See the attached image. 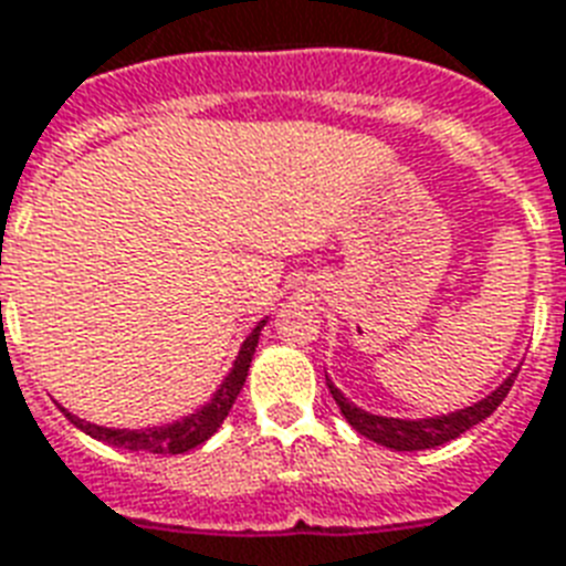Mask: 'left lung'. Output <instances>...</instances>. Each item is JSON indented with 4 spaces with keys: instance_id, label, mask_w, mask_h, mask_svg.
<instances>
[{
    "instance_id": "8db88e82",
    "label": "left lung",
    "mask_w": 566,
    "mask_h": 566,
    "mask_svg": "<svg viewBox=\"0 0 566 566\" xmlns=\"http://www.w3.org/2000/svg\"><path fill=\"white\" fill-rule=\"evenodd\" d=\"M514 378H517V370L511 373L493 394L479 399V402L458 408L452 413H440V417H420V420H402V417H381V413L364 411L355 402H349L328 376L326 385L328 394L335 396L337 408L346 417V422L355 431H361L364 438L376 440V443H381L387 449H396V452H417V449H434L440 443H449V440L461 438L467 429H473L482 420H488L500 408L502 399L509 396Z\"/></svg>"
}]
</instances>
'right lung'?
I'll list each match as a JSON object with an SVG mask.
<instances>
[{"label": "right lung", "mask_w": 566, "mask_h": 566, "mask_svg": "<svg viewBox=\"0 0 566 566\" xmlns=\"http://www.w3.org/2000/svg\"><path fill=\"white\" fill-rule=\"evenodd\" d=\"M266 326V319H261L249 337L240 344V353L231 364L229 376L222 378V385L213 390V396L202 408H196L193 413L181 417L176 422H167V426H153V429H108V426H96V422H87L82 417H75L66 408L61 411L66 413V420L78 426L84 434L102 440V443H111V447L132 449V452H158V455H181V452H190V449L202 447L205 440L211 438L213 431L220 429L222 420L229 417L231 405L238 399L240 387L249 376V364H252V355H255L258 337H261V328Z\"/></svg>", "instance_id": "1"}]
</instances>
